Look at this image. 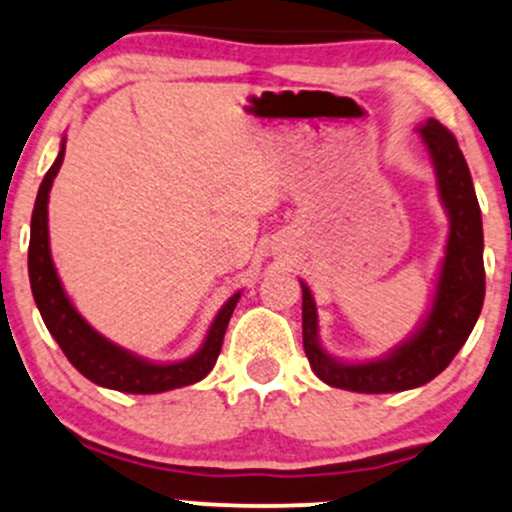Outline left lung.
Masks as SVG:
<instances>
[{
    "label": "left lung",
    "mask_w": 512,
    "mask_h": 512,
    "mask_svg": "<svg viewBox=\"0 0 512 512\" xmlns=\"http://www.w3.org/2000/svg\"><path fill=\"white\" fill-rule=\"evenodd\" d=\"M418 133L430 150L440 199L449 216L447 250L430 313L413 338L393 347L389 355L372 362H340L320 347L316 303L308 286L301 282L303 350L318 379L335 389L393 393L428 384L445 372L447 364L462 350L484 306V226L469 167L457 138L440 121L430 119L418 126Z\"/></svg>",
    "instance_id": "left-lung-1"
}]
</instances>
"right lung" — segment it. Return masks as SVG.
Listing matches in <instances>:
<instances>
[{
  "instance_id": "right-lung-1",
  "label": "right lung",
  "mask_w": 512,
  "mask_h": 512,
  "mask_svg": "<svg viewBox=\"0 0 512 512\" xmlns=\"http://www.w3.org/2000/svg\"><path fill=\"white\" fill-rule=\"evenodd\" d=\"M63 157L65 140L53 167L43 177L41 189H38L36 206H33L31 216V243H28V279H31L33 299H36V306L41 311V318L50 330V335L58 342L60 350L65 352V357L70 359L72 367L97 386H104V389L123 393H162L201 381L211 372L218 355H221L223 335H226L235 303L240 299V291L230 296L226 306L218 311L199 352L189 359H182V362H148V359L133 355V352L123 350V347L106 340L104 335H99L75 311L72 301L67 299L58 272H55L53 257H50L48 194L50 187H53L55 174L63 165Z\"/></svg>"
}]
</instances>
